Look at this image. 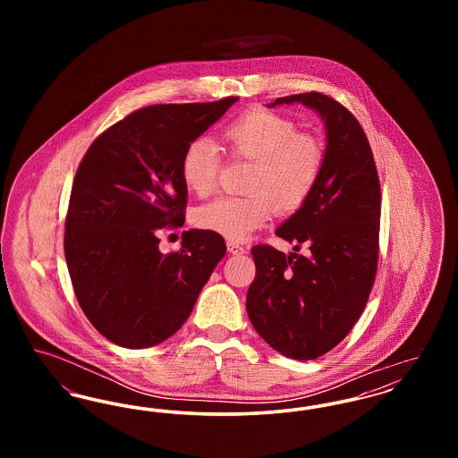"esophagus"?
I'll return each instance as SVG.
<instances>
[{"label":"esophagus","instance_id":"34e87169","mask_svg":"<svg viewBox=\"0 0 458 458\" xmlns=\"http://www.w3.org/2000/svg\"><path fill=\"white\" fill-rule=\"evenodd\" d=\"M226 247H228V252H232V254H243L245 252V247H242L240 243L233 242V240H228Z\"/></svg>","mask_w":458,"mask_h":458}]
</instances>
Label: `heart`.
Wrapping results in <instances>:
<instances>
[{
    "mask_svg": "<svg viewBox=\"0 0 458 458\" xmlns=\"http://www.w3.org/2000/svg\"><path fill=\"white\" fill-rule=\"evenodd\" d=\"M226 149L254 163L243 197H219L197 208L200 230L243 240L276 211L286 216L304 208L325 166L323 144L288 116L269 109H250L223 131ZM221 170L219 148L208 137H197L183 151L180 174L196 196L215 192Z\"/></svg>",
    "mask_w": 458,
    "mask_h": 458,
    "instance_id": "1",
    "label": "heart"
}]
</instances>
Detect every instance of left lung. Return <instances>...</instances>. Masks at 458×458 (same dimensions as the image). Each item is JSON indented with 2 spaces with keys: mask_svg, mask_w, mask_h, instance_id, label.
Returning a JSON list of instances; mask_svg holds the SVG:
<instances>
[{
  "mask_svg": "<svg viewBox=\"0 0 458 458\" xmlns=\"http://www.w3.org/2000/svg\"><path fill=\"white\" fill-rule=\"evenodd\" d=\"M319 113L327 129L321 178L276 235L295 252L252 247L256 278L247 314L284 357L312 360L336 347L360 318L377 269L381 189L369 140L349 109L321 92L278 98ZM304 244V257L297 255Z\"/></svg>",
  "mask_w": 458,
  "mask_h": 458,
  "instance_id": "8db88e82",
  "label": "left lung"
}]
</instances>
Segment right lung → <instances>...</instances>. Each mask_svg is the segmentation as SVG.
I'll list each match as a JSON object with an SVG mask.
<instances>
[{"mask_svg": "<svg viewBox=\"0 0 458 458\" xmlns=\"http://www.w3.org/2000/svg\"><path fill=\"white\" fill-rule=\"evenodd\" d=\"M239 98L154 105L103 131L75 174L65 221V259L75 297L109 342L154 347L191 316L225 252L208 230L182 233V249L163 254L157 233L185 221V148Z\"/></svg>", "mask_w": 458, "mask_h": 458, "instance_id": "right-lung-1", "label": "right lung"}]
</instances>
